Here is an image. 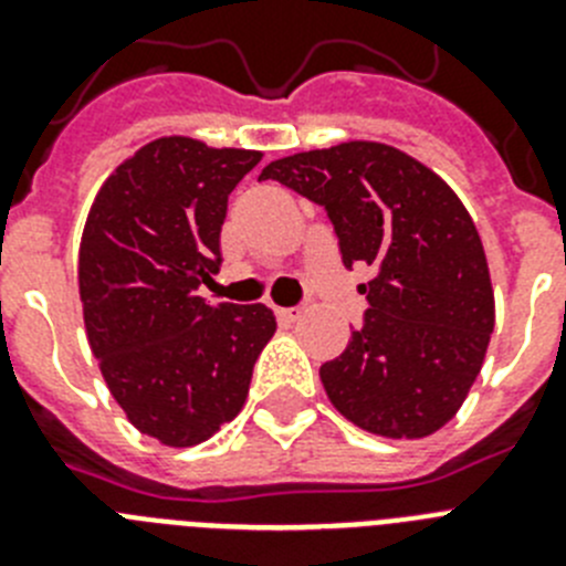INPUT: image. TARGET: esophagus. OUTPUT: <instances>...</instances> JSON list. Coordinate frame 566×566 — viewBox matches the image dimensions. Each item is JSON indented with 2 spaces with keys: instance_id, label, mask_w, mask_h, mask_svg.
Here are the masks:
<instances>
[{
  "instance_id": "1",
  "label": "esophagus",
  "mask_w": 566,
  "mask_h": 566,
  "mask_svg": "<svg viewBox=\"0 0 566 566\" xmlns=\"http://www.w3.org/2000/svg\"><path fill=\"white\" fill-rule=\"evenodd\" d=\"M274 314H277V319L283 323V326H292V323H297V319L303 317L300 308H274Z\"/></svg>"
}]
</instances>
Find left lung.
Returning a JSON list of instances; mask_svg holds the SVG:
<instances>
[{
    "label": "left lung",
    "instance_id": "1",
    "mask_svg": "<svg viewBox=\"0 0 566 566\" xmlns=\"http://www.w3.org/2000/svg\"><path fill=\"white\" fill-rule=\"evenodd\" d=\"M326 207L345 269L374 277L363 328L319 368L332 405L385 439H422L451 422L482 371L496 300L473 218L433 169L379 142H343L269 164Z\"/></svg>",
    "mask_w": 566,
    "mask_h": 566
}]
</instances>
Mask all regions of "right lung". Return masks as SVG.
<instances>
[{"label":"right lung","mask_w":566,"mask_h":566,"mask_svg":"<svg viewBox=\"0 0 566 566\" xmlns=\"http://www.w3.org/2000/svg\"><path fill=\"white\" fill-rule=\"evenodd\" d=\"M260 158L164 135L113 169L84 223L78 294L90 348L129 424L167 448L207 442L238 417L277 328L263 303L198 297L221 266L229 195Z\"/></svg>","instance_id":"add662e5"}]
</instances>
